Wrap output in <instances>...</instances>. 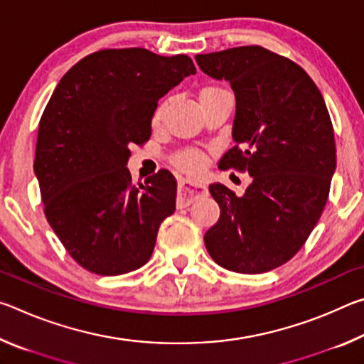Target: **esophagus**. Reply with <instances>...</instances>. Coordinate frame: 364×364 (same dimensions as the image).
I'll return each instance as SVG.
<instances>
[{
  "instance_id": "34e87169",
  "label": "esophagus",
  "mask_w": 364,
  "mask_h": 364,
  "mask_svg": "<svg viewBox=\"0 0 364 364\" xmlns=\"http://www.w3.org/2000/svg\"><path fill=\"white\" fill-rule=\"evenodd\" d=\"M205 184L180 180L178 181V207H189L196 197L205 194Z\"/></svg>"
}]
</instances>
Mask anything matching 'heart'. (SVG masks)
<instances>
[{
  "label": "heart",
  "instance_id": "1",
  "mask_svg": "<svg viewBox=\"0 0 364 364\" xmlns=\"http://www.w3.org/2000/svg\"><path fill=\"white\" fill-rule=\"evenodd\" d=\"M217 88H205L200 91V95H205V93H210V91H215ZM165 107H167V104H162V106H159V109L156 110V114H154V123H159L162 120L164 112H165ZM175 165L178 168H181L183 171H188V173H200L202 170L205 167V157L202 156L199 151H184L181 154H178L175 157Z\"/></svg>",
  "mask_w": 364,
  "mask_h": 364
}]
</instances>
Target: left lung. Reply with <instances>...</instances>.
<instances>
[{
	"mask_svg": "<svg viewBox=\"0 0 364 364\" xmlns=\"http://www.w3.org/2000/svg\"><path fill=\"white\" fill-rule=\"evenodd\" d=\"M208 77L226 80L236 97L231 147L220 168L247 171L237 197L213 183L220 218L205 232L220 267L264 273L291 260L316 226L336 171L334 130L315 82L292 60L262 46L197 54Z\"/></svg>",
	"mask_w": 364,
	"mask_h": 364,
	"instance_id": "obj_1",
	"label": "left lung"
}]
</instances>
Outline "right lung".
Instances as JSON below:
<instances>
[{"instance_id":"add662e5","label":"right lung","mask_w":364,"mask_h":364,"mask_svg":"<svg viewBox=\"0 0 364 364\" xmlns=\"http://www.w3.org/2000/svg\"><path fill=\"white\" fill-rule=\"evenodd\" d=\"M196 67L184 54L102 49L60 78L41 115L33 170L48 223L70 257L101 276L147 263L162 221L175 212L168 170L133 186V144L151 138L157 102Z\"/></svg>"}]
</instances>
